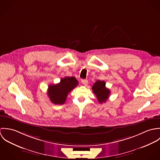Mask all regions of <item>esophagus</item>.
<instances>
[{
	"mask_svg": "<svg viewBox=\"0 0 160 160\" xmlns=\"http://www.w3.org/2000/svg\"><path fill=\"white\" fill-rule=\"evenodd\" d=\"M81 82L84 84V85H87L88 84V81L87 79H82L81 80Z\"/></svg>",
	"mask_w": 160,
	"mask_h": 160,
	"instance_id": "esophagus-1",
	"label": "esophagus"
}]
</instances>
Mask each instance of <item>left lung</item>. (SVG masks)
Segmentation results:
<instances>
[{
	"label": "left lung",
	"instance_id": "left-lung-1",
	"mask_svg": "<svg viewBox=\"0 0 160 160\" xmlns=\"http://www.w3.org/2000/svg\"><path fill=\"white\" fill-rule=\"evenodd\" d=\"M105 84L106 83L105 81L98 80L93 84L92 88V89L96 95L98 102L100 103L105 102L110 97V91L106 88Z\"/></svg>",
	"mask_w": 160,
	"mask_h": 160
}]
</instances>
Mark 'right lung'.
Masks as SVG:
<instances>
[{
	"mask_svg": "<svg viewBox=\"0 0 160 160\" xmlns=\"http://www.w3.org/2000/svg\"><path fill=\"white\" fill-rule=\"evenodd\" d=\"M78 85V81L74 77H65L57 84L48 86V95L50 101L55 105L65 103L68 94Z\"/></svg>",
	"mask_w": 160,
	"mask_h": 160,
	"instance_id": "1",
	"label": "right lung"
}]
</instances>
